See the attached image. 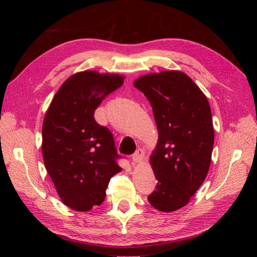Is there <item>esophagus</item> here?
I'll use <instances>...</instances> for the list:
<instances>
[{
    "instance_id": "1",
    "label": "esophagus",
    "mask_w": 257,
    "mask_h": 257,
    "mask_svg": "<svg viewBox=\"0 0 257 257\" xmlns=\"http://www.w3.org/2000/svg\"><path fill=\"white\" fill-rule=\"evenodd\" d=\"M145 159V153L142 149H138L134 154L133 157H132V160H133L134 164H137V163H142Z\"/></svg>"
}]
</instances>
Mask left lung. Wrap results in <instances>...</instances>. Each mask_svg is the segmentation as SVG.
<instances>
[{
	"instance_id": "8db88e82",
	"label": "left lung",
	"mask_w": 257,
	"mask_h": 257,
	"mask_svg": "<svg viewBox=\"0 0 257 257\" xmlns=\"http://www.w3.org/2000/svg\"><path fill=\"white\" fill-rule=\"evenodd\" d=\"M149 100L159 132L150 157L157 190L153 208L173 212L184 207L207 177L214 143L212 114L206 95L180 71L147 74L134 81Z\"/></svg>"
}]
</instances>
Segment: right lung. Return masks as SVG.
<instances>
[{
  "label": "right lung",
  "mask_w": 257,
  "mask_h": 257,
  "mask_svg": "<svg viewBox=\"0 0 257 257\" xmlns=\"http://www.w3.org/2000/svg\"><path fill=\"white\" fill-rule=\"evenodd\" d=\"M123 79L118 74L76 73L61 85L45 114V167L62 203L76 211L102 204L111 177L122 170L111 132L95 121L94 111Z\"/></svg>",
  "instance_id": "obj_1"
}]
</instances>
